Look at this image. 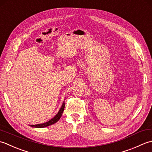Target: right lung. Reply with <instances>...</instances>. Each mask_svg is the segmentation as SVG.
Masks as SVG:
<instances>
[{"mask_svg": "<svg viewBox=\"0 0 152 152\" xmlns=\"http://www.w3.org/2000/svg\"><path fill=\"white\" fill-rule=\"evenodd\" d=\"M64 107H65V102H64V103L61 105V107L59 110L58 113L53 118L50 119V121H48V122H46L45 123H41V124H37V125H30L29 126H32V127H35V128H44L46 127V126H50L51 125H53V124L56 123L57 121H58L59 119H60V117H61V115L64 112Z\"/></svg>", "mask_w": 152, "mask_h": 152, "instance_id": "add662e5", "label": "right lung"}]
</instances>
